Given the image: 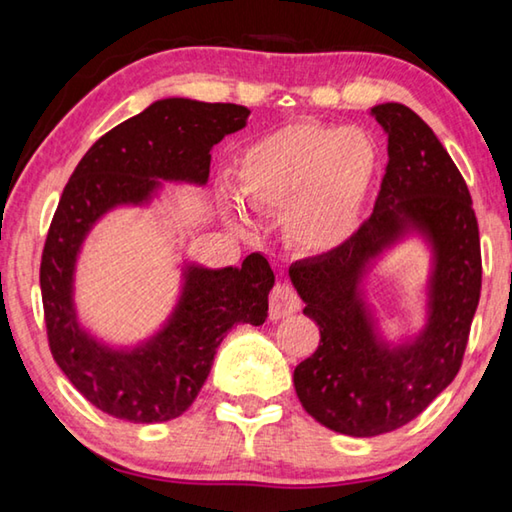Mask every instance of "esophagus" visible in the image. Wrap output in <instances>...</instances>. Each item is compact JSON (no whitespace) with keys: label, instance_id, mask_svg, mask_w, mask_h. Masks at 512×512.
Masks as SVG:
<instances>
[{"label":"esophagus","instance_id":"1","mask_svg":"<svg viewBox=\"0 0 512 512\" xmlns=\"http://www.w3.org/2000/svg\"><path fill=\"white\" fill-rule=\"evenodd\" d=\"M300 309V298L298 293L293 291V287L289 284H275L271 296H268V311H271V318L273 320H280V318H289L296 314Z\"/></svg>","mask_w":512,"mask_h":512}]
</instances>
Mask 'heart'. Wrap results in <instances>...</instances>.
Segmentation results:
<instances>
[{
    "label": "heart",
    "instance_id": "1",
    "mask_svg": "<svg viewBox=\"0 0 512 512\" xmlns=\"http://www.w3.org/2000/svg\"><path fill=\"white\" fill-rule=\"evenodd\" d=\"M379 155L366 133L320 121H296L250 142L237 158V192L255 212L284 214V235L309 255L341 248L357 232ZM232 221L248 228L237 198Z\"/></svg>",
    "mask_w": 512,
    "mask_h": 512
}]
</instances>
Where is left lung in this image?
Returning <instances> with one entry per match:
<instances>
[{
  "mask_svg": "<svg viewBox=\"0 0 512 512\" xmlns=\"http://www.w3.org/2000/svg\"><path fill=\"white\" fill-rule=\"evenodd\" d=\"M370 112L388 135L375 210L341 248L289 268L320 329L318 350L293 370L298 400L327 429L357 438L404 427L452 384L481 296L479 223L461 171L411 108L379 103ZM411 229L434 253L428 325L413 342L388 346L360 282L371 259Z\"/></svg>",
  "mask_w": 512,
  "mask_h": 512,
  "instance_id": "left-lung-1",
  "label": "left lung"
}]
</instances>
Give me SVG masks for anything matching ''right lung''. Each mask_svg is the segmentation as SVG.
I'll use <instances>...</instances> for the list:
<instances>
[{
    "label": "right lung",
    "instance_id": "right-lung-1",
    "mask_svg": "<svg viewBox=\"0 0 512 512\" xmlns=\"http://www.w3.org/2000/svg\"><path fill=\"white\" fill-rule=\"evenodd\" d=\"M237 103L162 99L90 146L63 189L40 262L49 350L76 391L112 418L151 424L185 413L210 375L216 348L237 323L262 325L275 275L253 253L241 268L185 266L183 293L158 334L112 350L79 325L76 257L92 225L117 205H144L160 180L205 185L212 146L246 126Z\"/></svg>",
    "mask_w": 512,
    "mask_h": 512
}]
</instances>
